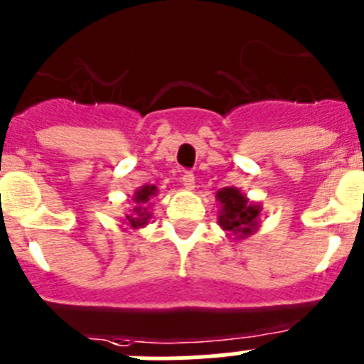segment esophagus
<instances>
[{
  "instance_id": "esophagus-1",
  "label": "esophagus",
  "mask_w": 364,
  "mask_h": 364,
  "mask_svg": "<svg viewBox=\"0 0 364 364\" xmlns=\"http://www.w3.org/2000/svg\"><path fill=\"white\" fill-rule=\"evenodd\" d=\"M182 186H184L186 189H189V191L195 189V175H193V173H184V175H182Z\"/></svg>"
}]
</instances>
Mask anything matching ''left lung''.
<instances>
[{"mask_svg": "<svg viewBox=\"0 0 364 364\" xmlns=\"http://www.w3.org/2000/svg\"><path fill=\"white\" fill-rule=\"evenodd\" d=\"M217 202L220 205L218 210V226L237 240H242L250 235L255 233L260 228V213L262 205L253 202L235 186H228L217 191Z\"/></svg>", "mask_w": 364, "mask_h": 364, "instance_id": "obj_1", "label": "left lung"}]
</instances>
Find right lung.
Masks as SVG:
<instances>
[{"label": "right lung", "mask_w": 364, "mask_h": 364, "mask_svg": "<svg viewBox=\"0 0 364 364\" xmlns=\"http://www.w3.org/2000/svg\"><path fill=\"white\" fill-rule=\"evenodd\" d=\"M156 186L146 184L142 188H138L134 191L133 198H131V210L125 213V217L122 218L124 226H127L125 230H140V228L147 226L151 220V198L156 197Z\"/></svg>", "instance_id": "obj_1"}]
</instances>
